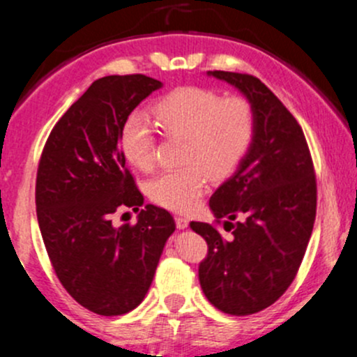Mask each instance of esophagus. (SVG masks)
Instances as JSON below:
<instances>
[{
    "label": "esophagus",
    "mask_w": 357,
    "mask_h": 357,
    "mask_svg": "<svg viewBox=\"0 0 357 357\" xmlns=\"http://www.w3.org/2000/svg\"><path fill=\"white\" fill-rule=\"evenodd\" d=\"M188 222H190V219L185 218V215H176V226H178L179 229L188 228Z\"/></svg>",
    "instance_id": "obj_1"
}]
</instances>
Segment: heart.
<instances>
[{"label":"heart","instance_id":"1","mask_svg":"<svg viewBox=\"0 0 357 357\" xmlns=\"http://www.w3.org/2000/svg\"><path fill=\"white\" fill-rule=\"evenodd\" d=\"M169 138H185L183 167L160 172L149 183V197L160 207L188 212L214 178L231 174L247 155L255 135V110L245 96H222L202 86L167 93L152 109ZM155 136L142 115H129L121 128V152L139 171L155 167Z\"/></svg>","mask_w":357,"mask_h":357}]
</instances>
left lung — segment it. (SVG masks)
Instances as JSON below:
<instances>
[{"mask_svg": "<svg viewBox=\"0 0 357 357\" xmlns=\"http://www.w3.org/2000/svg\"><path fill=\"white\" fill-rule=\"evenodd\" d=\"M211 74L247 96L255 135L235 174L211 197L214 222L192 221L190 228L207 242L199 264L207 301L226 314L248 316L275 304L297 276L314 226L318 186L302 128L278 96L255 75Z\"/></svg>", "mask_w": 357, "mask_h": 357, "instance_id": "8db88e82", "label": "left lung"}]
</instances>
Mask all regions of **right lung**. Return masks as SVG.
I'll return each instance as SVG.
<instances>
[{
  "instance_id": "right-lung-1",
  "label": "right lung",
  "mask_w": 357,
  "mask_h": 357,
  "mask_svg": "<svg viewBox=\"0 0 357 357\" xmlns=\"http://www.w3.org/2000/svg\"><path fill=\"white\" fill-rule=\"evenodd\" d=\"M160 86L143 74L96 79L60 117L39 158L36 212L50 262L68 295L100 316L126 314L145 298L176 229L155 205L142 208L136 225H112L117 208L143 205L121 128Z\"/></svg>"
}]
</instances>
